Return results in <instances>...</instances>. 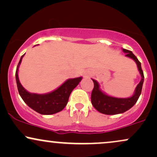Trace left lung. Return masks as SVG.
Listing matches in <instances>:
<instances>
[{
	"instance_id": "8db88e82",
	"label": "left lung",
	"mask_w": 157,
	"mask_h": 157,
	"mask_svg": "<svg viewBox=\"0 0 157 157\" xmlns=\"http://www.w3.org/2000/svg\"><path fill=\"white\" fill-rule=\"evenodd\" d=\"M123 52H125L126 57H129L135 61L137 63V69L141 75V80L137 85L135 90V93L131 97L129 98H116L107 95L103 93L99 88V84L97 81L93 80L94 87L91 93V103L97 110L99 113L105 115H116L123 113L131 107H132L142 91L143 81H144V75L141 68V63L137 57L130 50L123 49Z\"/></svg>"
}]
</instances>
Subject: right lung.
<instances>
[{
    "mask_svg": "<svg viewBox=\"0 0 157 157\" xmlns=\"http://www.w3.org/2000/svg\"><path fill=\"white\" fill-rule=\"evenodd\" d=\"M24 55L20 58L15 74L17 86L20 97L28 107L41 115H52L61 111L67 105L71 91L79 84L82 77L69 79L57 89L50 93L44 94H31L22 87L18 77V69Z\"/></svg>",
    "mask_w": 157,
    "mask_h": 157,
    "instance_id": "1",
    "label": "right lung"
}]
</instances>
